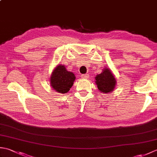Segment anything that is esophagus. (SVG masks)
<instances>
[{
	"instance_id": "34e87169",
	"label": "esophagus",
	"mask_w": 157,
	"mask_h": 157,
	"mask_svg": "<svg viewBox=\"0 0 157 157\" xmlns=\"http://www.w3.org/2000/svg\"><path fill=\"white\" fill-rule=\"evenodd\" d=\"M81 76H82V78H84V79H88V77H89L88 74H82Z\"/></svg>"
}]
</instances>
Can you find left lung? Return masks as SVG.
<instances>
[{"instance_id":"left-lung-1","label":"left lung","mask_w":157,"mask_h":157,"mask_svg":"<svg viewBox=\"0 0 157 157\" xmlns=\"http://www.w3.org/2000/svg\"><path fill=\"white\" fill-rule=\"evenodd\" d=\"M95 79L98 89L106 94L113 91L115 87L116 80L111 70L109 69H105L101 74L96 76Z\"/></svg>"}]
</instances>
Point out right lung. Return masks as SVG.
<instances>
[{
    "instance_id": "add662e5",
    "label": "right lung",
    "mask_w": 157,
    "mask_h": 157,
    "mask_svg": "<svg viewBox=\"0 0 157 157\" xmlns=\"http://www.w3.org/2000/svg\"><path fill=\"white\" fill-rule=\"evenodd\" d=\"M75 77L72 72L67 71L64 65H59L53 71L51 77V84L56 92L65 94L69 91Z\"/></svg>"
}]
</instances>
